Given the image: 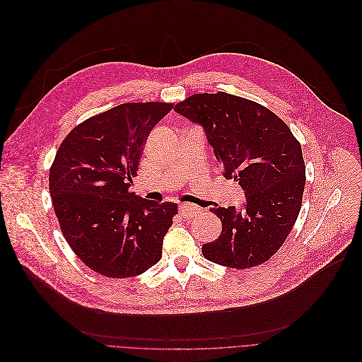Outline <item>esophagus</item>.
Segmentation results:
<instances>
[{
	"mask_svg": "<svg viewBox=\"0 0 362 362\" xmlns=\"http://www.w3.org/2000/svg\"><path fill=\"white\" fill-rule=\"evenodd\" d=\"M201 212V208L192 204H181L180 205V214L184 216V218H192V216L198 215Z\"/></svg>",
	"mask_w": 362,
	"mask_h": 362,
	"instance_id": "esophagus-1",
	"label": "esophagus"
}]
</instances>
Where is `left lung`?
<instances>
[{"instance_id": "8db88e82", "label": "left lung", "mask_w": 362, "mask_h": 362, "mask_svg": "<svg viewBox=\"0 0 362 362\" xmlns=\"http://www.w3.org/2000/svg\"><path fill=\"white\" fill-rule=\"evenodd\" d=\"M175 111L204 127L224 177L245 191L241 209L211 208L223 230L202 245V255L237 269L267 262L285 243L301 209L305 163L300 141L267 107L221 91L194 94Z\"/></svg>"}]
</instances>
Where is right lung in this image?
Wrapping results in <instances>:
<instances>
[{"label": "right lung", "instance_id": "obj_1", "mask_svg": "<svg viewBox=\"0 0 362 362\" xmlns=\"http://www.w3.org/2000/svg\"><path fill=\"white\" fill-rule=\"evenodd\" d=\"M173 103H127L90 117L61 142L49 168V194L71 250L108 278L146 272L161 259L175 202L129 191L144 146Z\"/></svg>", "mask_w": 362, "mask_h": 362}]
</instances>
